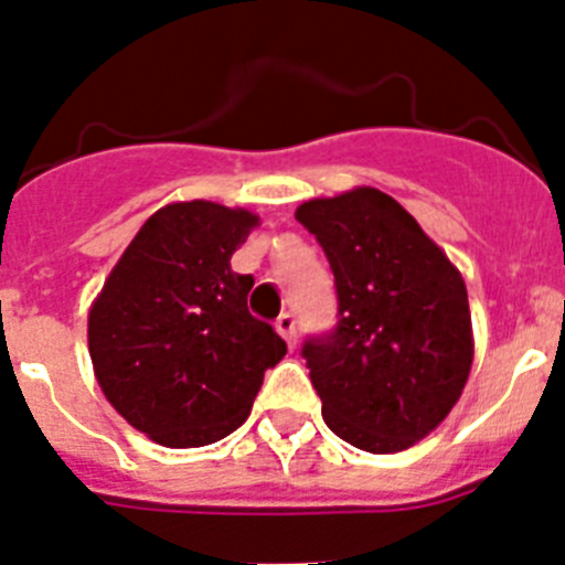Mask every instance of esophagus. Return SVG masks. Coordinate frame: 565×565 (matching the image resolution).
I'll return each mask as SVG.
<instances>
[{
	"instance_id": "esophagus-1",
	"label": "esophagus",
	"mask_w": 565,
	"mask_h": 565,
	"mask_svg": "<svg viewBox=\"0 0 565 565\" xmlns=\"http://www.w3.org/2000/svg\"><path fill=\"white\" fill-rule=\"evenodd\" d=\"M277 333L288 342V348H297V322H294L291 313H279L277 322H274Z\"/></svg>"
}]
</instances>
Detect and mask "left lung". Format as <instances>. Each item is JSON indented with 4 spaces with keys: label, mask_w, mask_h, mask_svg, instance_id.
<instances>
[{
    "label": "left lung",
    "mask_w": 565,
    "mask_h": 565,
    "mask_svg": "<svg viewBox=\"0 0 565 565\" xmlns=\"http://www.w3.org/2000/svg\"><path fill=\"white\" fill-rule=\"evenodd\" d=\"M331 263L339 326L302 348L322 418L364 452H402L450 416L476 339L467 286L407 209L373 186L294 212Z\"/></svg>",
    "instance_id": "8db88e82"
}]
</instances>
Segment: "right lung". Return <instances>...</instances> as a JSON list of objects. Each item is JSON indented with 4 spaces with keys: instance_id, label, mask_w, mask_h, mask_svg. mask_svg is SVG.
<instances>
[{
    "instance_id": "add662e5",
    "label": "right lung",
    "mask_w": 565,
    "mask_h": 565,
    "mask_svg": "<svg viewBox=\"0 0 565 565\" xmlns=\"http://www.w3.org/2000/svg\"><path fill=\"white\" fill-rule=\"evenodd\" d=\"M259 226L248 209L167 203L135 234L87 317L102 393L154 444L189 450L234 433L268 367L286 356L248 313L254 277L232 254Z\"/></svg>"
}]
</instances>
